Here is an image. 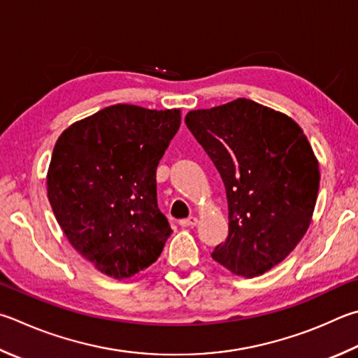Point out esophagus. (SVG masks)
<instances>
[{"mask_svg":"<svg viewBox=\"0 0 358 358\" xmlns=\"http://www.w3.org/2000/svg\"><path fill=\"white\" fill-rule=\"evenodd\" d=\"M180 225L181 227H196L197 225V217H187V219H181L180 220Z\"/></svg>","mask_w":358,"mask_h":358,"instance_id":"esophagus-1","label":"esophagus"}]
</instances>
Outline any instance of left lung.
I'll list each match as a JSON object with an SVG mask.
<instances>
[{
  "mask_svg": "<svg viewBox=\"0 0 358 358\" xmlns=\"http://www.w3.org/2000/svg\"><path fill=\"white\" fill-rule=\"evenodd\" d=\"M186 127L224 181L229 236L211 257L255 277L283 262L307 231L320 166L301 127L282 113L238 99L186 115Z\"/></svg>",
  "mask_w": 358,
  "mask_h": 358,
  "instance_id": "obj_1",
  "label": "left lung"
}]
</instances>
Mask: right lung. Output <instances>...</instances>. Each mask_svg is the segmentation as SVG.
<instances>
[{
    "label": "right lung",
    "instance_id": "right-lung-1",
    "mask_svg": "<svg viewBox=\"0 0 358 358\" xmlns=\"http://www.w3.org/2000/svg\"><path fill=\"white\" fill-rule=\"evenodd\" d=\"M180 123L178 109L114 105L73 123L56 142L47 175L56 220L109 277L147 269L171 236L158 208L157 167Z\"/></svg>",
    "mask_w": 358,
    "mask_h": 358
}]
</instances>
